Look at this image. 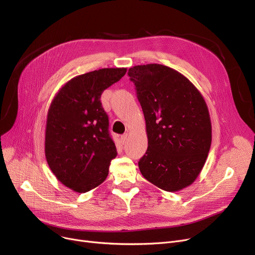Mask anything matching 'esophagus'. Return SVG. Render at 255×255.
Instances as JSON below:
<instances>
[{"label":"esophagus","mask_w":255,"mask_h":255,"mask_svg":"<svg viewBox=\"0 0 255 255\" xmlns=\"http://www.w3.org/2000/svg\"><path fill=\"white\" fill-rule=\"evenodd\" d=\"M127 138H128V133H124V134L121 136V141H122L123 144L127 141Z\"/></svg>","instance_id":"34e87169"}]
</instances>
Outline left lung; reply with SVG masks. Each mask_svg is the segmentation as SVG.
I'll return each mask as SVG.
<instances>
[{"label": "left lung", "instance_id": "1", "mask_svg": "<svg viewBox=\"0 0 255 255\" xmlns=\"http://www.w3.org/2000/svg\"><path fill=\"white\" fill-rule=\"evenodd\" d=\"M128 75L148 136V149L138 162L141 175L164 191H180L199 176L211 148L207 103L188 78L167 66L137 65Z\"/></svg>", "mask_w": 255, "mask_h": 255}]
</instances>
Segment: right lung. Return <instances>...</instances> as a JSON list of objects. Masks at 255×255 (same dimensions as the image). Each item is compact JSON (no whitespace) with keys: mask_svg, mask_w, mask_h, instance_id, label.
<instances>
[{"mask_svg":"<svg viewBox=\"0 0 255 255\" xmlns=\"http://www.w3.org/2000/svg\"><path fill=\"white\" fill-rule=\"evenodd\" d=\"M126 72L127 68H103L77 75L62 86L50 103L45 158L56 178L75 192L96 188L109 175L117 150L100 97Z\"/></svg>","mask_w":255,"mask_h":255,"instance_id":"right-lung-1","label":"right lung"}]
</instances>
